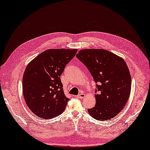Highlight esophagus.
Returning <instances> with one entry per match:
<instances>
[{
    "mask_svg": "<svg viewBox=\"0 0 150 150\" xmlns=\"http://www.w3.org/2000/svg\"><path fill=\"white\" fill-rule=\"evenodd\" d=\"M85 95L84 93H80V94L77 95L76 97L78 98H80V99H82L85 97Z\"/></svg>",
    "mask_w": 150,
    "mask_h": 150,
    "instance_id": "esophagus-1",
    "label": "esophagus"
}]
</instances>
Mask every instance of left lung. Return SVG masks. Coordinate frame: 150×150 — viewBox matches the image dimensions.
Instances as JSON below:
<instances>
[{"label": "left lung", "instance_id": "8db88e82", "mask_svg": "<svg viewBox=\"0 0 150 150\" xmlns=\"http://www.w3.org/2000/svg\"><path fill=\"white\" fill-rule=\"evenodd\" d=\"M76 57L98 83L96 104L88 109L89 114L100 121L113 118L124 108L131 91V75L126 62L122 57L103 49H83Z\"/></svg>", "mask_w": 150, "mask_h": 150}]
</instances>
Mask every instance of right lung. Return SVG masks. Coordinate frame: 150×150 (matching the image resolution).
I'll return each instance as SVG.
<instances>
[{"instance_id":"1","label":"right lung","mask_w":150,"mask_h":150,"mask_svg":"<svg viewBox=\"0 0 150 150\" xmlns=\"http://www.w3.org/2000/svg\"><path fill=\"white\" fill-rule=\"evenodd\" d=\"M77 49H49L27 66L22 79L23 95L28 107L37 117L50 119L60 115L69 98L65 95L60 75Z\"/></svg>"}]
</instances>
